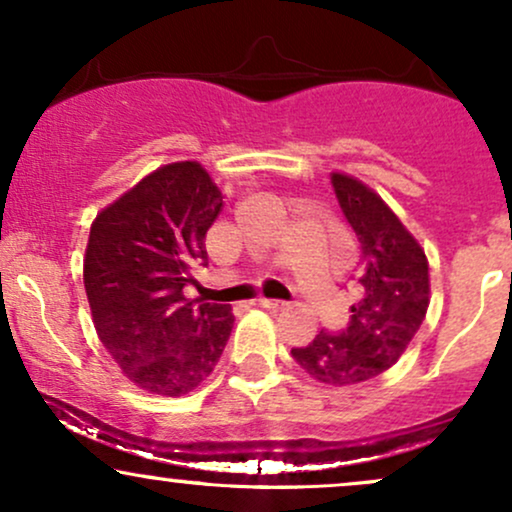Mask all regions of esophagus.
<instances>
[{"mask_svg":"<svg viewBox=\"0 0 512 512\" xmlns=\"http://www.w3.org/2000/svg\"><path fill=\"white\" fill-rule=\"evenodd\" d=\"M255 305H257V308L274 310V313H276V310H284V305H286V303H281V301H269V298H257Z\"/></svg>","mask_w":512,"mask_h":512,"instance_id":"1","label":"esophagus"}]
</instances>
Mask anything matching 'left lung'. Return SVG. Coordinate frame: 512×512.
<instances>
[{"label":"left lung","mask_w":512,"mask_h":512,"mask_svg":"<svg viewBox=\"0 0 512 512\" xmlns=\"http://www.w3.org/2000/svg\"><path fill=\"white\" fill-rule=\"evenodd\" d=\"M332 185L361 248L358 301L342 334L320 332L291 354L317 383L349 387L385 373L407 351L431 303V274L421 243L373 187L342 170Z\"/></svg>","instance_id":"obj_1"}]
</instances>
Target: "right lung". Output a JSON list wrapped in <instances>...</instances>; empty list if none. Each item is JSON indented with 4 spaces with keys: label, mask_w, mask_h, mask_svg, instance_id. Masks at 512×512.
<instances>
[{
    "label": "right lung",
    "mask_w": 512,
    "mask_h": 512,
    "mask_svg": "<svg viewBox=\"0 0 512 512\" xmlns=\"http://www.w3.org/2000/svg\"><path fill=\"white\" fill-rule=\"evenodd\" d=\"M223 209L207 168L178 161L144 175L98 211L84 255L93 327L122 375L161 397L207 380L233 330L231 305L190 301L204 238Z\"/></svg>",
    "instance_id": "right-lung-1"
}]
</instances>
